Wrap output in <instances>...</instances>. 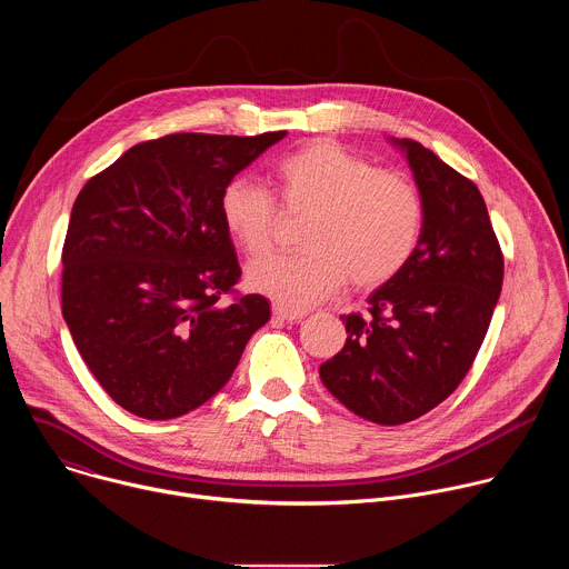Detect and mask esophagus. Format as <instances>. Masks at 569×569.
<instances>
[{"label": "esophagus", "mask_w": 569, "mask_h": 569, "mask_svg": "<svg viewBox=\"0 0 569 569\" xmlns=\"http://www.w3.org/2000/svg\"><path fill=\"white\" fill-rule=\"evenodd\" d=\"M272 317L279 319V321H299V319L306 317V310H295V308H286V306L274 303L272 306Z\"/></svg>", "instance_id": "obj_1"}]
</instances>
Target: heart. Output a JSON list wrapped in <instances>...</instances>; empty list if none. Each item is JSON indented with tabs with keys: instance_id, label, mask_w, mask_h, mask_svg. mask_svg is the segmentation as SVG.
<instances>
[{
	"instance_id": "b5f03b06",
	"label": "heart",
	"mask_w": 569,
	"mask_h": 569,
	"mask_svg": "<svg viewBox=\"0 0 569 569\" xmlns=\"http://www.w3.org/2000/svg\"><path fill=\"white\" fill-rule=\"evenodd\" d=\"M281 202L310 211L292 257L250 266L248 286L286 308H308L336 295L347 279L380 286L408 263L419 246L426 204L419 187L398 171L327 139L310 141L274 164ZM220 218L236 246L252 259L274 248L279 204L250 176L231 178L220 191Z\"/></svg>"
}]
</instances>
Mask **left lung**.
Returning a JSON list of instances; mask_svg holds the SVG:
<instances>
[{
	"mask_svg": "<svg viewBox=\"0 0 569 569\" xmlns=\"http://www.w3.org/2000/svg\"><path fill=\"white\" fill-rule=\"evenodd\" d=\"M423 196L412 259L369 295L367 315H345L347 342L319 378L378 426L423 417L466 378L502 292L505 257L479 189L432 150L391 139Z\"/></svg>",
	"mask_w": 569,
	"mask_h": 569,
	"instance_id": "left-lung-1",
	"label": "left lung"
}]
</instances>
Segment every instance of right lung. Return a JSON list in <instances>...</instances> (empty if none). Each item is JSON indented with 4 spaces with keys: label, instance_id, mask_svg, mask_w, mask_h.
Instances as JSON below:
<instances>
[{
    "label": "right lung",
    "instance_id": "1",
    "mask_svg": "<svg viewBox=\"0 0 569 569\" xmlns=\"http://www.w3.org/2000/svg\"><path fill=\"white\" fill-rule=\"evenodd\" d=\"M283 137L167 134L80 189L62 246V317L123 410L167 421L200 408L270 319L261 295L219 301L240 279L220 191Z\"/></svg>",
    "mask_w": 569,
    "mask_h": 569
}]
</instances>
